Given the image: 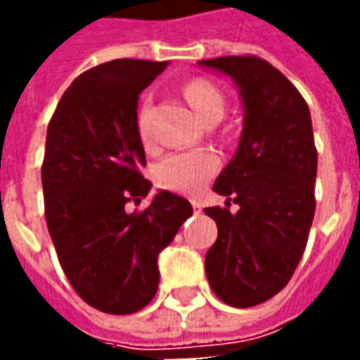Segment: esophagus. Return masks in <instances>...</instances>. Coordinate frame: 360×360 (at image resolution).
I'll use <instances>...</instances> for the list:
<instances>
[{
    "instance_id": "1",
    "label": "esophagus",
    "mask_w": 360,
    "mask_h": 360,
    "mask_svg": "<svg viewBox=\"0 0 360 360\" xmlns=\"http://www.w3.org/2000/svg\"><path fill=\"white\" fill-rule=\"evenodd\" d=\"M193 210H195V214H200V210H202V204L193 200Z\"/></svg>"
}]
</instances>
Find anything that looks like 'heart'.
<instances>
[{
	"label": "heart",
	"instance_id": "b5f03b06",
	"mask_svg": "<svg viewBox=\"0 0 360 360\" xmlns=\"http://www.w3.org/2000/svg\"><path fill=\"white\" fill-rule=\"evenodd\" d=\"M183 96L187 98L196 117L204 125L218 123L226 111L224 94L214 82L206 79L188 81L183 86ZM150 103L146 98L136 111V133L144 144H150ZM219 160L210 150H188L175 152L165 156L154 167V183L164 191H172L177 195H198L204 185L218 173Z\"/></svg>",
	"mask_w": 360,
	"mask_h": 360
}]
</instances>
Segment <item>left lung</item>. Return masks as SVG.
<instances>
[{
    "instance_id": "8db88e82",
    "label": "left lung",
    "mask_w": 360,
    "mask_h": 360,
    "mask_svg": "<svg viewBox=\"0 0 360 360\" xmlns=\"http://www.w3.org/2000/svg\"><path fill=\"white\" fill-rule=\"evenodd\" d=\"M200 65L229 75L245 103L237 154L214 183L227 206L204 212L218 226L206 252L212 291L249 309L289 283L309 241L318 164L312 121L301 92L266 59L226 56ZM231 202L240 206L235 214Z\"/></svg>"
}]
</instances>
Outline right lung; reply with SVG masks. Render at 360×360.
Here are the masks:
<instances>
[{"mask_svg": "<svg viewBox=\"0 0 360 360\" xmlns=\"http://www.w3.org/2000/svg\"><path fill=\"white\" fill-rule=\"evenodd\" d=\"M167 61L113 59L77 77L46 134L44 214L59 264L82 301L108 314H133L158 291V255L193 206L162 191L148 195L144 146L136 133L139 96Z\"/></svg>", "mask_w": 360, "mask_h": 360, "instance_id": "1", "label": "right lung"}]
</instances>
